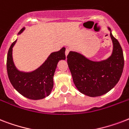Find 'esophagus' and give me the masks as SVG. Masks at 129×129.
I'll return each mask as SVG.
<instances>
[{"mask_svg": "<svg viewBox=\"0 0 129 129\" xmlns=\"http://www.w3.org/2000/svg\"><path fill=\"white\" fill-rule=\"evenodd\" d=\"M70 51V49H69V48L66 49V56L67 57V55H68V53Z\"/></svg>", "mask_w": 129, "mask_h": 129, "instance_id": "1", "label": "esophagus"}]
</instances>
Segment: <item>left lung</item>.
Returning <instances> with one entry per match:
<instances>
[{
    "label": "left lung",
    "mask_w": 129,
    "mask_h": 129,
    "mask_svg": "<svg viewBox=\"0 0 129 129\" xmlns=\"http://www.w3.org/2000/svg\"><path fill=\"white\" fill-rule=\"evenodd\" d=\"M108 29L111 31L110 28ZM113 44L112 55L100 61H93L83 55L70 51L68 64L78 90L90 97L102 96L118 83L124 68V56L118 40L110 32Z\"/></svg>",
    "instance_id": "obj_1"
}]
</instances>
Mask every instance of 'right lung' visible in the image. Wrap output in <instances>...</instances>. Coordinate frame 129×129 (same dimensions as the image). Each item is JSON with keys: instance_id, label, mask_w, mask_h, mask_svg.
<instances>
[{"instance_id": "add662e5", "label": "right lung", "mask_w": 129, "mask_h": 129, "mask_svg": "<svg viewBox=\"0 0 129 129\" xmlns=\"http://www.w3.org/2000/svg\"><path fill=\"white\" fill-rule=\"evenodd\" d=\"M25 27L19 32L21 34ZM15 41L7 54V69L9 80L15 90L21 95L31 100H41L48 96L53 86V76L59 61L66 59L63 47L58 51L51 53L45 61L37 70L31 72H23L18 70L13 59V47Z\"/></svg>"}]
</instances>
